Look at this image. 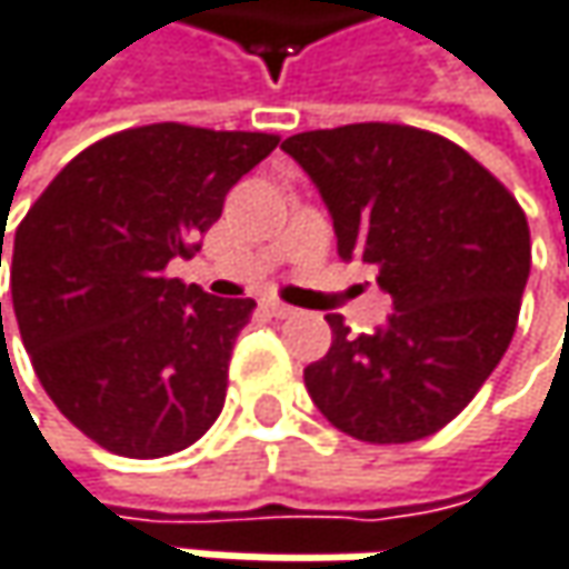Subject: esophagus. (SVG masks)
Masks as SVG:
<instances>
[{
	"label": "esophagus",
	"instance_id": "34e87169",
	"mask_svg": "<svg viewBox=\"0 0 569 569\" xmlns=\"http://www.w3.org/2000/svg\"><path fill=\"white\" fill-rule=\"evenodd\" d=\"M264 310H268L271 317H295V313H298L295 307L284 305V301H274V298H268V301H264Z\"/></svg>",
	"mask_w": 569,
	"mask_h": 569
}]
</instances>
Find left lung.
<instances>
[{
	"label": "left lung",
	"mask_w": 569,
	"mask_h": 569,
	"mask_svg": "<svg viewBox=\"0 0 569 569\" xmlns=\"http://www.w3.org/2000/svg\"><path fill=\"white\" fill-rule=\"evenodd\" d=\"M317 183L343 262L379 271L395 313L352 337L330 313V352L305 369L320 415L366 443L447 427L492 376L531 271L525 210L443 136L398 122L313 129L281 144Z\"/></svg>",
	"instance_id": "1"
}]
</instances>
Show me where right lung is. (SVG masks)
<instances>
[{
    "instance_id": "1",
    "label": "right lung",
    "mask_w": 569,
    "mask_h": 569,
    "mask_svg": "<svg viewBox=\"0 0 569 569\" xmlns=\"http://www.w3.org/2000/svg\"><path fill=\"white\" fill-rule=\"evenodd\" d=\"M274 144L183 122L122 129L67 161L16 229L12 307L34 376L109 453L158 460L220 418L256 301L213 298L168 262L200 249L229 187Z\"/></svg>"
}]
</instances>
